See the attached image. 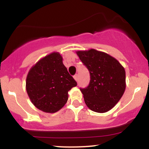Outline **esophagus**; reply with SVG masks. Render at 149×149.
<instances>
[{
    "mask_svg": "<svg viewBox=\"0 0 149 149\" xmlns=\"http://www.w3.org/2000/svg\"><path fill=\"white\" fill-rule=\"evenodd\" d=\"M73 78H74V79L76 80V81H78V75L76 74V75H75L74 76H73Z\"/></svg>",
    "mask_w": 149,
    "mask_h": 149,
    "instance_id": "34e87169",
    "label": "esophagus"
}]
</instances>
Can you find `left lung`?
I'll return each mask as SVG.
<instances>
[{
    "label": "left lung",
    "instance_id": "obj_1",
    "mask_svg": "<svg viewBox=\"0 0 149 149\" xmlns=\"http://www.w3.org/2000/svg\"><path fill=\"white\" fill-rule=\"evenodd\" d=\"M76 54L90 75L88 86L80 88L85 103L95 112L109 111L119 102L125 90L124 67L107 53L95 49L77 51Z\"/></svg>",
    "mask_w": 149,
    "mask_h": 149
}]
</instances>
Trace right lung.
<instances>
[{"instance_id": "add662e5", "label": "right lung", "mask_w": 149, "mask_h": 149, "mask_svg": "<svg viewBox=\"0 0 149 149\" xmlns=\"http://www.w3.org/2000/svg\"><path fill=\"white\" fill-rule=\"evenodd\" d=\"M59 52L40 59L27 74L26 89L31 102L45 113H55L67 102L68 92L76 87V80L68 72Z\"/></svg>"}]
</instances>
